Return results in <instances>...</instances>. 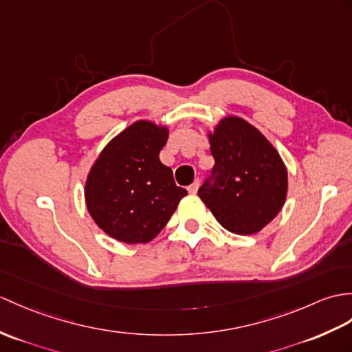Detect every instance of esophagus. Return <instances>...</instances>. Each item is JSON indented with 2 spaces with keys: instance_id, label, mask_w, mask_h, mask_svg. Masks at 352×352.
I'll use <instances>...</instances> for the list:
<instances>
[{
  "instance_id": "1",
  "label": "esophagus",
  "mask_w": 352,
  "mask_h": 352,
  "mask_svg": "<svg viewBox=\"0 0 352 352\" xmlns=\"http://www.w3.org/2000/svg\"><path fill=\"white\" fill-rule=\"evenodd\" d=\"M198 189H199V179H195L193 184H190L189 187H187V190H189V193H192V195H195L196 192H198Z\"/></svg>"
}]
</instances>
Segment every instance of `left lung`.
<instances>
[{
    "mask_svg": "<svg viewBox=\"0 0 352 352\" xmlns=\"http://www.w3.org/2000/svg\"><path fill=\"white\" fill-rule=\"evenodd\" d=\"M213 183L198 195L225 230L256 234L279 214L288 195V170L273 144L236 116H228L208 132Z\"/></svg>",
    "mask_w": 352,
    "mask_h": 352,
    "instance_id": "1",
    "label": "left lung"
}]
</instances>
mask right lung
<instances>
[{"label":"right lung","mask_w":352,"mask_h":352,"mask_svg":"<svg viewBox=\"0 0 352 352\" xmlns=\"http://www.w3.org/2000/svg\"><path fill=\"white\" fill-rule=\"evenodd\" d=\"M168 135L166 126L138 120L113 136L89 168L84 189L87 210L117 241H151L187 195L159 159Z\"/></svg>","instance_id":"add662e5"}]
</instances>
